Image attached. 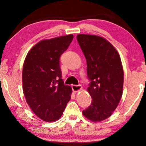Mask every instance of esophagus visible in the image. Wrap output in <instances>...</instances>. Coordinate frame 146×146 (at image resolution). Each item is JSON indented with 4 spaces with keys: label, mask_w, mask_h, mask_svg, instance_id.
<instances>
[{
    "label": "esophagus",
    "mask_w": 146,
    "mask_h": 146,
    "mask_svg": "<svg viewBox=\"0 0 146 146\" xmlns=\"http://www.w3.org/2000/svg\"><path fill=\"white\" fill-rule=\"evenodd\" d=\"M82 86L80 84H78V85H72V90L74 92H79L80 91L82 90Z\"/></svg>",
    "instance_id": "34e87169"
}]
</instances>
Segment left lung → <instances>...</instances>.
<instances>
[{
    "mask_svg": "<svg viewBox=\"0 0 146 146\" xmlns=\"http://www.w3.org/2000/svg\"><path fill=\"white\" fill-rule=\"evenodd\" d=\"M77 40L85 56L90 106L82 111L93 121H100L112 114L122 96L123 70L120 57L111 43L95 35H78Z\"/></svg>",
    "mask_w": 146,
    "mask_h": 146,
    "instance_id": "1",
    "label": "left lung"
}]
</instances>
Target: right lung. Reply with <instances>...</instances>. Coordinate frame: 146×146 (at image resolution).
<instances>
[{
	"label": "right lung",
	"mask_w": 146,
	"mask_h": 146,
	"mask_svg": "<svg viewBox=\"0 0 146 146\" xmlns=\"http://www.w3.org/2000/svg\"><path fill=\"white\" fill-rule=\"evenodd\" d=\"M74 36L44 40L27 54L23 70V92L33 112L45 121H54L62 114L71 98L72 89L64 85L60 58Z\"/></svg>",
	"instance_id": "add662e5"
}]
</instances>
